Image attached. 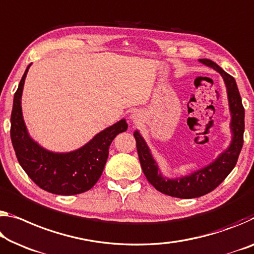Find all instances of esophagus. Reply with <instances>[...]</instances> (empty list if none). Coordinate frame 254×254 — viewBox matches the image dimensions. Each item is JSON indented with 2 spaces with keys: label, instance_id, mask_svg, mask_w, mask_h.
Instances as JSON below:
<instances>
[{
  "label": "esophagus",
  "instance_id": "1",
  "mask_svg": "<svg viewBox=\"0 0 254 254\" xmlns=\"http://www.w3.org/2000/svg\"><path fill=\"white\" fill-rule=\"evenodd\" d=\"M132 116H133V118H132V119H134V115H132Z\"/></svg>",
  "mask_w": 254,
  "mask_h": 254
}]
</instances>
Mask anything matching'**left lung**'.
<instances>
[{"label": "left lung", "instance_id": "left-lung-1", "mask_svg": "<svg viewBox=\"0 0 254 254\" xmlns=\"http://www.w3.org/2000/svg\"><path fill=\"white\" fill-rule=\"evenodd\" d=\"M199 62L204 65L219 72L223 76L227 89L229 112H231V131L232 141L229 147L217 157L214 162L207 165L190 175L182 176L178 179L164 178L152 157L150 149L146 141L140 134L139 131H134V138L136 141V150H138L139 160L141 164L143 174L146 175L148 182L154 185L156 190L164 194L175 196L181 199L199 198L207 194L218 187L227 175L233 171L237 163L241 149L243 147L244 134V107L242 105L239 89L235 79L226 73L221 67L208 59H200Z\"/></svg>", "mask_w": 254, "mask_h": 254}]
</instances>
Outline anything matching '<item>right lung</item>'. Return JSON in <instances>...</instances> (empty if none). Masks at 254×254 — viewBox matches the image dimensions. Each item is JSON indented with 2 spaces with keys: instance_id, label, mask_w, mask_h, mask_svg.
Segmentation results:
<instances>
[{
  "instance_id": "1",
  "label": "right lung",
  "mask_w": 254,
  "mask_h": 254,
  "mask_svg": "<svg viewBox=\"0 0 254 254\" xmlns=\"http://www.w3.org/2000/svg\"><path fill=\"white\" fill-rule=\"evenodd\" d=\"M30 65L27 66L15 91L11 113V141L18 162L27 175L47 192L73 195L90 190L104 171L112 141L119 133L127 131V121L123 119L100 131L89 142L76 150L70 152L46 150L31 139L22 116L21 96Z\"/></svg>"
}]
</instances>
